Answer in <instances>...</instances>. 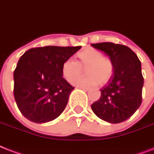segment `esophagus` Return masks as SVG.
Listing matches in <instances>:
<instances>
[{"label":"esophagus","mask_w":154,"mask_h":154,"mask_svg":"<svg viewBox=\"0 0 154 154\" xmlns=\"http://www.w3.org/2000/svg\"><path fill=\"white\" fill-rule=\"evenodd\" d=\"M80 89H83L85 91H89V88H87V87H80Z\"/></svg>","instance_id":"34e87169"}]
</instances>
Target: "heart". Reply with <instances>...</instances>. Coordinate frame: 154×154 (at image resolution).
<instances>
[{
    "label": "heart",
    "mask_w": 154,
    "mask_h": 154,
    "mask_svg": "<svg viewBox=\"0 0 154 154\" xmlns=\"http://www.w3.org/2000/svg\"><path fill=\"white\" fill-rule=\"evenodd\" d=\"M80 62L73 58H68L61 68L62 74L68 82H72L83 72V68H87L85 77L77 78L75 85L79 86H94L100 82L104 84L112 76V64L110 60L103 57L101 52L94 49H87L78 53Z\"/></svg>",
    "instance_id": "heart-1"
}]
</instances>
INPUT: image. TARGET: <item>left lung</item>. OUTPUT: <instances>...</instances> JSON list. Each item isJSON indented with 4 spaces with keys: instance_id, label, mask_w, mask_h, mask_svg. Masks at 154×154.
Returning <instances> with one entry per match:
<instances>
[{
    "instance_id": "8db88e82",
    "label": "left lung",
    "mask_w": 154,
    "mask_h": 154,
    "mask_svg": "<svg viewBox=\"0 0 154 154\" xmlns=\"http://www.w3.org/2000/svg\"><path fill=\"white\" fill-rule=\"evenodd\" d=\"M110 58L113 74L101 89V97L92 110L101 120L112 124L126 121L142 101L144 78L140 60L129 47L111 42L92 44Z\"/></svg>"
}]
</instances>
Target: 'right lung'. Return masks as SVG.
Instances as JSON below:
<instances>
[{
    "label": "right lung",
    "mask_w": 154,
    "mask_h": 154,
    "mask_svg": "<svg viewBox=\"0 0 154 154\" xmlns=\"http://www.w3.org/2000/svg\"><path fill=\"white\" fill-rule=\"evenodd\" d=\"M81 48L38 47L20 57L13 72V94L24 117L41 124L61 114L74 89L63 77L61 68Z\"/></svg>",
    "instance_id": "right-lung-1"
}]
</instances>
